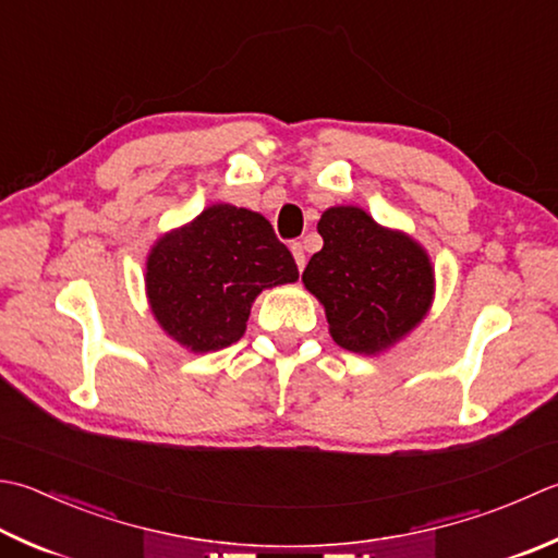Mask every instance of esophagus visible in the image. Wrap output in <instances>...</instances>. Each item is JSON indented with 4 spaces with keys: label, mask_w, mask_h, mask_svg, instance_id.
Wrapping results in <instances>:
<instances>
[{
    "label": "esophagus",
    "mask_w": 558,
    "mask_h": 558,
    "mask_svg": "<svg viewBox=\"0 0 558 558\" xmlns=\"http://www.w3.org/2000/svg\"><path fill=\"white\" fill-rule=\"evenodd\" d=\"M290 251H292V256H294V264H298L300 270H304V264H307V256H304V246L300 242H292Z\"/></svg>",
    "instance_id": "obj_1"
}]
</instances>
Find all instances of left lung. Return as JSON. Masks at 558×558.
Segmentation results:
<instances>
[{
	"label": "left lung",
	"mask_w": 558,
	"mask_h": 558,
	"mask_svg": "<svg viewBox=\"0 0 558 558\" xmlns=\"http://www.w3.org/2000/svg\"><path fill=\"white\" fill-rule=\"evenodd\" d=\"M316 229L324 246L302 282L324 304L333 341L377 355L416 329L435 294L433 264L416 239L377 225L355 205L329 207Z\"/></svg>",
	"instance_id": "8db88e82"
}]
</instances>
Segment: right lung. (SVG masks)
<instances>
[{
    "label": "right lung",
    "instance_id": "obj_1",
    "mask_svg": "<svg viewBox=\"0 0 558 558\" xmlns=\"http://www.w3.org/2000/svg\"><path fill=\"white\" fill-rule=\"evenodd\" d=\"M298 278L264 215L217 203L157 239L145 286L161 329L193 353H213L244 336L260 292Z\"/></svg>",
    "mask_w": 558,
    "mask_h": 558
}]
</instances>
